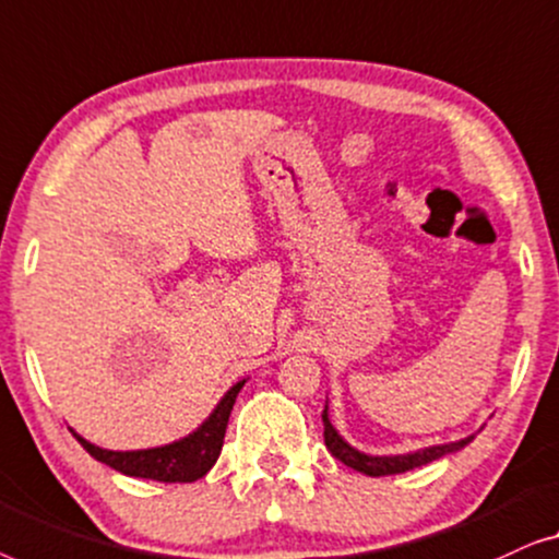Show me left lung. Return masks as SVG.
<instances>
[{"label": "left lung", "mask_w": 559, "mask_h": 559, "mask_svg": "<svg viewBox=\"0 0 559 559\" xmlns=\"http://www.w3.org/2000/svg\"><path fill=\"white\" fill-rule=\"evenodd\" d=\"M321 420H324V443L329 451H332L334 459H340L344 466L359 471V474H367V476H392V474H405V471H413L418 466H426V463L436 461V459H443L445 453H455L461 451L463 445H468L474 436L463 438V440H455V443H443V445H430V448H423V451H415V453H400V455H369V453H361L357 448H352L347 440H344L340 433H336V428L332 426V420H329V413L324 407V413H321Z\"/></svg>", "instance_id": "8db88e82"}]
</instances>
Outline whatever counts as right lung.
Wrapping results in <instances>:
<instances>
[{"instance_id":"obj_1","label":"right lung","mask_w":559,"mask_h":559,"mask_svg":"<svg viewBox=\"0 0 559 559\" xmlns=\"http://www.w3.org/2000/svg\"><path fill=\"white\" fill-rule=\"evenodd\" d=\"M242 384H246V380L235 382L233 388L225 392V397L219 400L215 411L210 413V418L204 420L194 433L182 440H175V443L169 445L144 448V451H106V448L88 443V440L78 436L75 430L73 436L93 459L121 471L126 476L152 478V481L164 484H192L215 466L217 455L223 451L227 420H230V411L235 405V397H238V392L242 390Z\"/></svg>"}]
</instances>
